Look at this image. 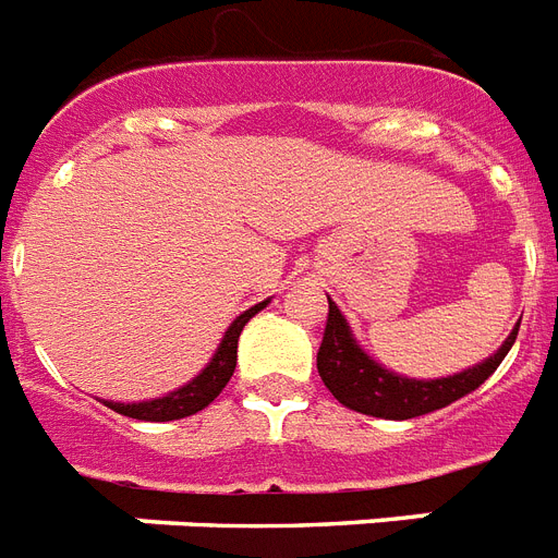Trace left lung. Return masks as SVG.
I'll return each mask as SVG.
<instances>
[{
  "instance_id": "obj_1",
  "label": "left lung",
  "mask_w": 558,
  "mask_h": 558,
  "mask_svg": "<svg viewBox=\"0 0 558 558\" xmlns=\"http://www.w3.org/2000/svg\"><path fill=\"white\" fill-rule=\"evenodd\" d=\"M519 325L512 328L505 345L493 356H487L484 363L452 374V377H440V380H409L403 374H395L383 368L380 363H374L372 356L356 345L340 307L328 300V323H325L323 345L316 354V368H319V377L328 391L342 405H349L354 412L372 414V417L409 421V417H421L435 409H444L478 389L512 349V342L519 337Z\"/></svg>"
}]
</instances>
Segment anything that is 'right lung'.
Instances as JSON below:
<instances>
[{"mask_svg": "<svg viewBox=\"0 0 558 558\" xmlns=\"http://www.w3.org/2000/svg\"><path fill=\"white\" fill-rule=\"evenodd\" d=\"M265 305L267 300L253 305L251 311H244L242 316H235L233 325L227 328L225 340H221L218 351L207 363V368H204L198 377H193V380L186 383V386L169 391L167 398H158V400H144V403H111V400H106V405L114 409L118 414L135 417V421H153V423L181 421V417H190V414L202 412L204 405H209L218 395H221V389H225L227 383H230V377H233L235 349H239L242 328L251 323V316H256Z\"/></svg>", "mask_w": 558, "mask_h": 558, "instance_id": "add662e5", "label": "right lung"}]
</instances>
